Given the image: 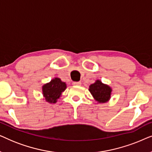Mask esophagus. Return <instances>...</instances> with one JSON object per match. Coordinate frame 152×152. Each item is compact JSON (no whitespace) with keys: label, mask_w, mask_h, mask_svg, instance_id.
<instances>
[{"label":"esophagus","mask_w":152,"mask_h":152,"mask_svg":"<svg viewBox=\"0 0 152 152\" xmlns=\"http://www.w3.org/2000/svg\"><path fill=\"white\" fill-rule=\"evenodd\" d=\"M72 84H73L74 86H81L82 83H81V82H72Z\"/></svg>","instance_id":"obj_1"}]
</instances>
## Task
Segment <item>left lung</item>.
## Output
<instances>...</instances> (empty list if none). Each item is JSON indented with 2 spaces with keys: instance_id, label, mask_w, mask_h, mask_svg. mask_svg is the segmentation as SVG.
Instances as JSON below:
<instances>
[{
  "instance_id": "1",
  "label": "left lung",
  "mask_w": 152,
  "mask_h": 152,
  "mask_svg": "<svg viewBox=\"0 0 152 152\" xmlns=\"http://www.w3.org/2000/svg\"><path fill=\"white\" fill-rule=\"evenodd\" d=\"M88 91L97 104L107 103L111 97L113 89L109 85L104 84L102 81L97 80L89 86Z\"/></svg>"
}]
</instances>
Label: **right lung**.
Instances as JSON below:
<instances>
[{
  "label": "right lung",
  "mask_w": 152,
  "mask_h": 152,
  "mask_svg": "<svg viewBox=\"0 0 152 152\" xmlns=\"http://www.w3.org/2000/svg\"><path fill=\"white\" fill-rule=\"evenodd\" d=\"M67 88L66 82L59 77H55L50 82L42 86L43 98L50 104H55L61 96L62 93Z\"/></svg>",
  "instance_id": "right-lung-1"
}]
</instances>
